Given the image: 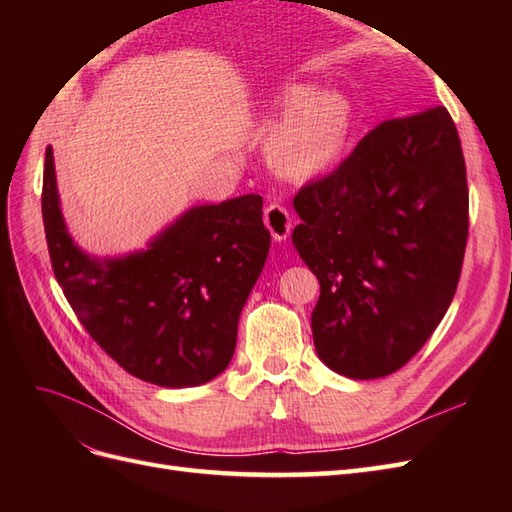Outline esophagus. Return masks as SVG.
<instances>
[{
  "label": "esophagus",
  "mask_w": 512,
  "mask_h": 512,
  "mask_svg": "<svg viewBox=\"0 0 512 512\" xmlns=\"http://www.w3.org/2000/svg\"><path fill=\"white\" fill-rule=\"evenodd\" d=\"M265 224L267 228L271 230V237L275 241H284L290 230H292V218H290V211L284 207V205H277V203H271L267 209H265Z\"/></svg>",
  "instance_id": "esophagus-1"
}]
</instances>
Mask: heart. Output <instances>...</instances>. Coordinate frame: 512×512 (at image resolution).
Returning a JSON list of instances; mask_svg holds the SVG:
<instances>
[{"instance_id":"b5f03b06","label":"heart","mask_w":512,"mask_h":512,"mask_svg":"<svg viewBox=\"0 0 512 512\" xmlns=\"http://www.w3.org/2000/svg\"><path fill=\"white\" fill-rule=\"evenodd\" d=\"M294 111L271 138V164L286 177H312L327 168L344 145L350 126V106L335 91L314 94L299 85L286 94Z\"/></svg>"}]
</instances>
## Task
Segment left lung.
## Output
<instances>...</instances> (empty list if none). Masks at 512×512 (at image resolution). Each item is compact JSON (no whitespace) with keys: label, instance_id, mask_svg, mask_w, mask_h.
Listing matches in <instances>:
<instances>
[{"label":"left lung","instance_id":"left-lung-1","mask_svg":"<svg viewBox=\"0 0 512 512\" xmlns=\"http://www.w3.org/2000/svg\"><path fill=\"white\" fill-rule=\"evenodd\" d=\"M292 232L320 282V361L354 380L389 376L451 305L468 241V179L444 106L382 121L333 173L294 196Z\"/></svg>","mask_w":512,"mask_h":512}]
</instances>
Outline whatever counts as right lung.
<instances>
[{
	"label": "right lung",
	"instance_id": "obj_1",
	"mask_svg": "<svg viewBox=\"0 0 512 512\" xmlns=\"http://www.w3.org/2000/svg\"><path fill=\"white\" fill-rule=\"evenodd\" d=\"M42 220L53 273L76 318L128 374L183 389L228 367L241 309L271 247L258 194L194 207L149 250L98 260L68 235L46 147Z\"/></svg>",
	"mask_w": 512,
	"mask_h": 512
}]
</instances>
